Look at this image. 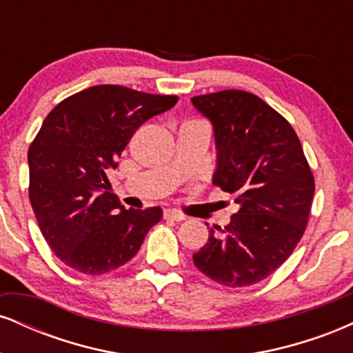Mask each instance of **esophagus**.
<instances>
[{
	"label": "esophagus",
	"mask_w": 353,
	"mask_h": 353,
	"mask_svg": "<svg viewBox=\"0 0 353 353\" xmlns=\"http://www.w3.org/2000/svg\"><path fill=\"white\" fill-rule=\"evenodd\" d=\"M164 219H168V221H176V222H181V221H184L185 216H184V214L177 212V210H171V209H168V210H164Z\"/></svg>",
	"instance_id": "obj_1"
}]
</instances>
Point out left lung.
Masks as SVG:
<instances>
[{
	"label": "left lung",
	"instance_id": "left-lung-1",
	"mask_svg": "<svg viewBox=\"0 0 353 353\" xmlns=\"http://www.w3.org/2000/svg\"><path fill=\"white\" fill-rule=\"evenodd\" d=\"M212 123L217 148L214 184L239 204L194 265L225 287H247L281 267L305 232L315 181L294 128L259 96L239 89L194 96Z\"/></svg>",
	"mask_w": 353,
	"mask_h": 353
}]
</instances>
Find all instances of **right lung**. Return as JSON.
Here are the masks:
<instances>
[{
	"label": "right lung",
	"instance_id": "right-lung-1",
	"mask_svg": "<svg viewBox=\"0 0 353 353\" xmlns=\"http://www.w3.org/2000/svg\"><path fill=\"white\" fill-rule=\"evenodd\" d=\"M177 96L116 84L76 92L46 116L28 151L30 202L61 262L101 275L137 254L163 209H124L108 192V171L141 124L171 109Z\"/></svg>",
	"mask_w": 353,
	"mask_h": 353
}]
</instances>
